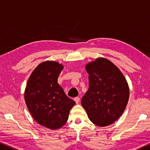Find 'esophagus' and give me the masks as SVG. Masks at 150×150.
Here are the masks:
<instances>
[{
    "label": "esophagus",
    "mask_w": 150,
    "mask_h": 150,
    "mask_svg": "<svg viewBox=\"0 0 150 150\" xmlns=\"http://www.w3.org/2000/svg\"><path fill=\"white\" fill-rule=\"evenodd\" d=\"M74 100L75 101L76 104H78V103H79V102H80V98L79 97H75L74 98Z\"/></svg>",
    "instance_id": "esophagus-1"
}]
</instances>
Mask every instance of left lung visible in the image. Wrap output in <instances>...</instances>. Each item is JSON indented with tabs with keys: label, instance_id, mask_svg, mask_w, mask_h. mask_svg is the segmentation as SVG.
<instances>
[{
	"label": "left lung",
	"instance_id": "8db88e82",
	"mask_svg": "<svg viewBox=\"0 0 150 150\" xmlns=\"http://www.w3.org/2000/svg\"><path fill=\"white\" fill-rule=\"evenodd\" d=\"M89 87L81 104L92 123L99 127L111 125L125 110L129 88L123 73L105 57H98L85 66Z\"/></svg>",
	"mask_w": 150,
	"mask_h": 150
}]
</instances>
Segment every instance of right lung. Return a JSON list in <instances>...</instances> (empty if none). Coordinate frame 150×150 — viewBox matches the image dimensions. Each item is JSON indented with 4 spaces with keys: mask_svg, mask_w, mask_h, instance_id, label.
<instances>
[{
    "mask_svg": "<svg viewBox=\"0 0 150 150\" xmlns=\"http://www.w3.org/2000/svg\"><path fill=\"white\" fill-rule=\"evenodd\" d=\"M63 68L64 66L57 62H41L30 75L24 93L25 103L33 118L52 130L65 125L76 103L57 83Z\"/></svg>",
    "mask_w": 150,
    "mask_h": 150,
    "instance_id": "1",
    "label": "right lung"
}]
</instances>
